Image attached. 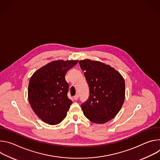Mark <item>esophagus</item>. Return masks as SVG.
<instances>
[{"mask_svg":"<svg viewBox=\"0 0 160 160\" xmlns=\"http://www.w3.org/2000/svg\"><path fill=\"white\" fill-rule=\"evenodd\" d=\"M74 99L75 100V101H77L78 99V94H77V95H75V96H74Z\"/></svg>","mask_w":160,"mask_h":160,"instance_id":"esophagus-1","label":"esophagus"}]
</instances>
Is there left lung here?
<instances>
[{"label": "left lung", "mask_w": 160, "mask_h": 160, "mask_svg": "<svg viewBox=\"0 0 160 160\" xmlns=\"http://www.w3.org/2000/svg\"><path fill=\"white\" fill-rule=\"evenodd\" d=\"M89 87V97L82 103L84 115L95 123H104L115 117L125 100V84L117 70L101 62L79 61Z\"/></svg>", "instance_id": "obj_1"}]
</instances>
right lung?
<instances>
[{
  "instance_id": "right-lung-1",
  "label": "right lung",
  "mask_w": 160,
  "mask_h": 160,
  "mask_svg": "<svg viewBox=\"0 0 160 160\" xmlns=\"http://www.w3.org/2000/svg\"><path fill=\"white\" fill-rule=\"evenodd\" d=\"M78 61L58 60L40 68L30 78L28 101L36 115L44 122L57 125L66 117L72 101L68 98L66 72Z\"/></svg>"
}]
</instances>
